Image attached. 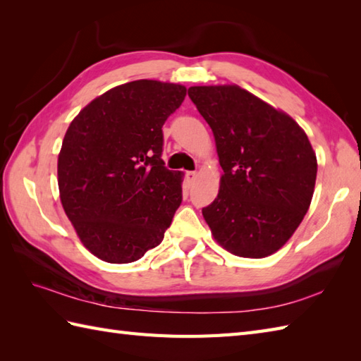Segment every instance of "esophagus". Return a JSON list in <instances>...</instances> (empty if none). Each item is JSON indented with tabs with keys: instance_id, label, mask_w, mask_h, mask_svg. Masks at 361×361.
<instances>
[{
	"instance_id": "1",
	"label": "esophagus",
	"mask_w": 361,
	"mask_h": 361,
	"mask_svg": "<svg viewBox=\"0 0 361 361\" xmlns=\"http://www.w3.org/2000/svg\"><path fill=\"white\" fill-rule=\"evenodd\" d=\"M186 178H188V181H194L197 178V172H194V171L186 172Z\"/></svg>"
}]
</instances>
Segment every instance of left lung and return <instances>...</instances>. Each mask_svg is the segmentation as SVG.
Instances as JSON below:
<instances>
[{
    "label": "left lung",
    "mask_w": 361,
    "mask_h": 361,
    "mask_svg": "<svg viewBox=\"0 0 361 361\" xmlns=\"http://www.w3.org/2000/svg\"><path fill=\"white\" fill-rule=\"evenodd\" d=\"M212 128L224 175L202 209L221 247L240 257L273 255L301 224L313 197L317 155L288 114L237 85L190 87Z\"/></svg>",
    "instance_id": "8db88e82"
}]
</instances>
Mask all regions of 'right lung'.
Returning <instances> with one entry per match:
<instances>
[{
  "label": "right lung",
  "mask_w": 361,
  "mask_h": 361,
  "mask_svg": "<svg viewBox=\"0 0 361 361\" xmlns=\"http://www.w3.org/2000/svg\"><path fill=\"white\" fill-rule=\"evenodd\" d=\"M186 88L158 80L114 87L83 109L59 155L60 200L82 243L128 264L158 247L181 204V172L169 171L163 126Z\"/></svg>",
  "instance_id": "1"
}]
</instances>
